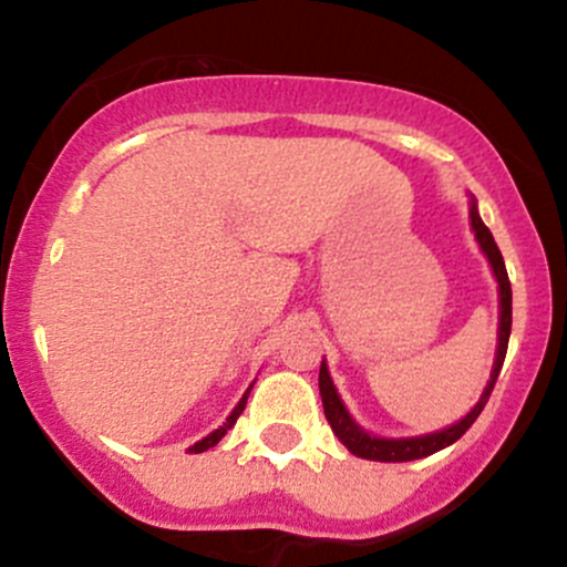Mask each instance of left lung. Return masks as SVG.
Wrapping results in <instances>:
<instances>
[{"instance_id": "1", "label": "left lung", "mask_w": 567, "mask_h": 567, "mask_svg": "<svg viewBox=\"0 0 567 567\" xmlns=\"http://www.w3.org/2000/svg\"><path fill=\"white\" fill-rule=\"evenodd\" d=\"M470 225H473L475 238H478L481 249H484L488 264H492V271H494V277H497V285H499L497 359H494L492 378H488V383H486L484 393H481L478 404H475V408L470 410V413L464 415L462 421H456V424L440 429V432L421 434V437H404V440L374 437V434L363 432V429L355 424L353 419H350V413H348V410H344L342 399H339L337 389H333V380H331V374H329V367H326V361H323V363H320L318 383H320V399H323L326 419H329L333 434H337V437L342 440V445L350 451V454H355V456H361V458H372V462H413V458H424L429 454H437V451L445 449V445L456 443V440L462 437V434L475 424V419H478V415H481V410L486 408L488 393H492L494 383H497V374H499V369H503L505 353H508V337H511V282H508V271H505V260H503V255H499V247H497V244H494L492 230H488L486 225H484V219H481L475 200H473V206H470Z\"/></svg>"}]
</instances>
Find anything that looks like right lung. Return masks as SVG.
Segmentation results:
<instances>
[{
	"label": "right lung",
	"instance_id": "right-lung-1",
	"mask_svg": "<svg viewBox=\"0 0 567 567\" xmlns=\"http://www.w3.org/2000/svg\"><path fill=\"white\" fill-rule=\"evenodd\" d=\"M249 389H252V385H249ZM249 389H247V393H244V396H241V402H238V404H236V408H234V413H230V415H228V421H225V424H223V426H219V429H214V432H212V434H208V437H204V440H200V443H195V445H193V449H189V451H193V454H204V451H208V449H214V445H217V443H219V440H223V437H225V434H228V429H230V426H234V424H236V419H238V415H241V413H244V404H247Z\"/></svg>",
	"mask_w": 567,
	"mask_h": 567
}]
</instances>
